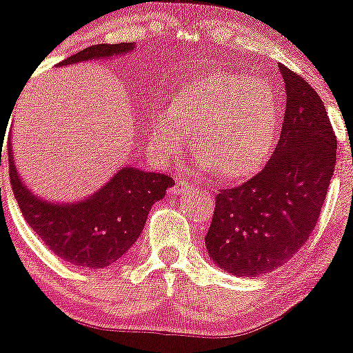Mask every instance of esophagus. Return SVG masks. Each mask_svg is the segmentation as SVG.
Masks as SVG:
<instances>
[{
    "instance_id": "34e87169",
    "label": "esophagus",
    "mask_w": 353,
    "mask_h": 353,
    "mask_svg": "<svg viewBox=\"0 0 353 353\" xmlns=\"http://www.w3.org/2000/svg\"><path fill=\"white\" fill-rule=\"evenodd\" d=\"M177 188L181 190V192H186V190H190V188H195V184H192V183H188V181H179V183H177Z\"/></svg>"
}]
</instances>
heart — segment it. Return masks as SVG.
I'll return each mask as SVG.
<instances>
[{
    "label": "heart",
    "instance_id": "obj_1",
    "mask_svg": "<svg viewBox=\"0 0 353 353\" xmlns=\"http://www.w3.org/2000/svg\"><path fill=\"white\" fill-rule=\"evenodd\" d=\"M151 130L163 154H176L186 132H195L199 169L212 167L221 179H243L262 169L274 149L278 100L265 82L214 72L184 85L172 107L151 117Z\"/></svg>",
    "mask_w": 353,
    "mask_h": 353
}]
</instances>
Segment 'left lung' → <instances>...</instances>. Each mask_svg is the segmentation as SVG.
Segmentation results:
<instances>
[{
	"label": "left lung",
	"instance_id": "left-lung-1",
	"mask_svg": "<svg viewBox=\"0 0 353 353\" xmlns=\"http://www.w3.org/2000/svg\"><path fill=\"white\" fill-rule=\"evenodd\" d=\"M279 72L287 109L278 145L255 177L220 190L205 236L209 256L236 276L271 272L299 252L334 172L338 141L322 98L285 65Z\"/></svg>",
	"mask_w": 353,
	"mask_h": 353
}]
</instances>
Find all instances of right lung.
Listing matches in <instances>:
<instances>
[{
	"mask_svg": "<svg viewBox=\"0 0 353 353\" xmlns=\"http://www.w3.org/2000/svg\"><path fill=\"white\" fill-rule=\"evenodd\" d=\"M135 49V43H98L66 58L61 65L105 59ZM3 151V139H1ZM10 183L24 220L52 253L79 268L101 269L125 255L139 239L154 202L174 179L165 174L123 167L97 193L79 202L56 204L34 195L19 177L6 142Z\"/></svg>",
	"mask_w": 353,
	"mask_h": 353,
	"instance_id": "right-lung-1",
	"label": "right lung"
}]
</instances>
